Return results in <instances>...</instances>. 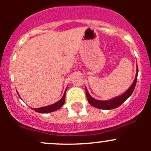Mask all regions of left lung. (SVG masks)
Instances as JSON below:
<instances>
[{
	"instance_id": "left-lung-1",
	"label": "left lung",
	"mask_w": 151,
	"mask_h": 151,
	"mask_svg": "<svg viewBox=\"0 0 151 151\" xmlns=\"http://www.w3.org/2000/svg\"><path fill=\"white\" fill-rule=\"evenodd\" d=\"M137 75H138V68H137V74L136 77H135L133 83L131 85L130 88L120 96L114 98L111 100H108V101H99V100H96L95 99L92 98L88 93V91L85 88V92H86V96L88 99V101L89 104L92 105L94 107L99 108V109H115V108L121 106V104L130 96L133 93L134 90L135 86H136L137 80Z\"/></svg>"
}]
</instances>
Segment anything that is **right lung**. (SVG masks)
<instances>
[{
  "mask_svg": "<svg viewBox=\"0 0 151 151\" xmlns=\"http://www.w3.org/2000/svg\"><path fill=\"white\" fill-rule=\"evenodd\" d=\"M66 90L65 91L64 94H63V97H62L60 101H58V102L55 103V104L52 105H49V106H44V107H40V108H36V109H33L36 112H40V113H49V112H54V111L59 109L65 102V97H66Z\"/></svg>",
  "mask_w": 151,
  "mask_h": 151,
  "instance_id": "right-lung-1",
  "label": "right lung"
}]
</instances>
